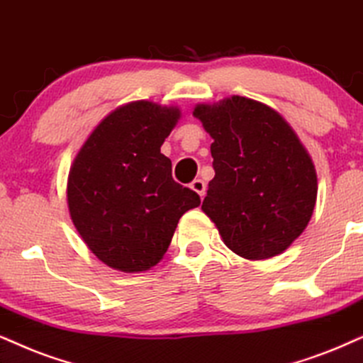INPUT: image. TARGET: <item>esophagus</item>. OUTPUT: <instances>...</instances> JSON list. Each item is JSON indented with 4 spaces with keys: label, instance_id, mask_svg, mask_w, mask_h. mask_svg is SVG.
Here are the masks:
<instances>
[{
    "label": "esophagus",
    "instance_id": "obj_1",
    "mask_svg": "<svg viewBox=\"0 0 363 363\" xmlns=\"http://www.w3.org/2000/svg\"><path fill=\"white\" fill-rule=\"evenodd\" d=\"M191 189L196 191L201 197H204V194H206V184H204L203 179H194V181L191 182Z\"/></svg>",
    "mask_w": 363,
    "mask_h": 363
}]
</instances>
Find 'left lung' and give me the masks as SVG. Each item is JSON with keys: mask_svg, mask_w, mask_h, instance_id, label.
Returning a JSON list of instances; mask_svg holds the SVG:
<instances>
[{"mask_svg": "<svg viewBox=\"0 0 363 363\" xmlns=\"http://www.w3.org/2000/svg\"><path fill=\"white\" fill-rule=\"evenodd\" d=\"M192 116L213 137L216 176L203 211L224 245L246 259L283 253L308 226L318 191L295 130L277 110L240 95L196 105Z\"/></svg>", "mask_w": 363, "mask_h": 363, "instance_id": "1", "label": "left lung"}]
</instances>
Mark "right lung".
Instances as JSON below:
<instances>
[{"label":"right lung","mask_w":363,"mask_h":363,"mask_svg":"<svg viewBox=\"0 0 363 363\" xmlns=\"http://www.w3.org/2000/svg\"><path fill=\"white\" fill-rule=\"evenodd\" d=\"M181 118L177 107L139 100L110 112L73 159L70 218L89 250L110 268L147 272L162 259L181 216L199 196L172 179L160 145Z\"/></svg>","instance_id":"add662e5"}]
</instances>
